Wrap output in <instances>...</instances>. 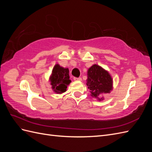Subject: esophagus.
I'll return each instance as SVG.
<instances>
[{
    "instance_id": "esophagus-1",
    "label": "esophagus",
    "mask_w": 152,
    "mask_h": 152,
    "mask_svg": "<svg viewBox=\"0 0 152 152\" xmlns=\"http://www.w3.org/2000/svg\"><path fill=\"white\" fill-rule=\"evenodd\" d=\"M73 79H74V80H79V81H81L82 80V79L80 77H79V78H77V77H74L73 78Z\"/></svg>"
}]
</instances>
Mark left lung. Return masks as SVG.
I'll list each match as a JSON object with an SVG mask.
<instances>
[{"instance_id": "1", "label": "left lung", "mask_w": 152, "mask_h": 152, "mask_svg": "<svg viewBox=\"0 0 152 152\" xmlns=\"http://www.w3.org/2000/svg\"><path fill=\"white\" fill-rule=\"evenodd\" d=\"M86 84L91 91V96L99 101L103 99V97H99L101 94L110 93L113 89L112 78L109 73L96 64L87 71Z\"/></svg>"}]
</instances>
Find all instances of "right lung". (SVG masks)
<instances>
[{
  "label": "right lung",
  "mask_w": 152,
  "mask_h": 152,
  "mask_svg": "<svg viewBox=\"0 0 152 152\" xmlns=\"http://www.w3.org/2000/svg\"><path fill=\"white\" fill-rule=\"evenodd\" d=\"M49 80L54 93L61 94L65 92L67 86L71 82L68 68L61 67L58 64L55 65Z\"/></svg>",
  "instance_id": "1"
}]
</instances>
